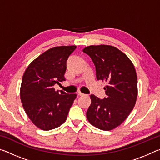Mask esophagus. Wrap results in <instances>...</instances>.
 <instances>
[{
  "mask_svg": "<svg viewBox=\"0 0 160 160\" xmlns=\"http://www.w3.org/2000/svg\"><path fill=\"white\" fill-rule=\"evenodd\" d=\"M78 96H84V95H85V94L82 93V92H78Z\"/></svg>",
  "mask_w": 160,
  "mask_h": 160,
  "instance_id": "obj_1",
  "label": "esophagus"
}]
</instances>
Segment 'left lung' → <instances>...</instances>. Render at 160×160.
I'll list each match as a JSON object with an SVG mask.
<instances>
[{
  "instance_id": "1",
  "label": "left lung",
  "mask_w": 160,
  "mask_h": 160,
  "mask_svg": "<svg viewBox=\"0 0 160 160\" xmlns=\"http://www.w3.org/2000/svg\"><path fill=\"white\" fill-rule=\"evenodd\" d=\"M95 66L97 80L106 81L107 97L91 94L87 118L92 125L110 131L122 123L133 109L138 96L135 67L125 53L109 45H92L83 49Z\"/></svg>"
}]
</instances>
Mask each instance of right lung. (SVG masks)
<instances>
[{"label":"right lung","instance_id":"right-lung-1","mask_svg":"<svg viewBox=\"0 0 160 160\" xmlns=\"http://www.w3.org/2000/svg\"><path fill=\"white\" fill-rule=\"evenodd\" d=\"M75 48V46L50 48L32 61L23 75L22 104L32 122L44 131L57 128L66 121L77 97L53 88L66 80V61Z\"/></svg>","mask_w":160,"mask_h":160}]
</instances>
